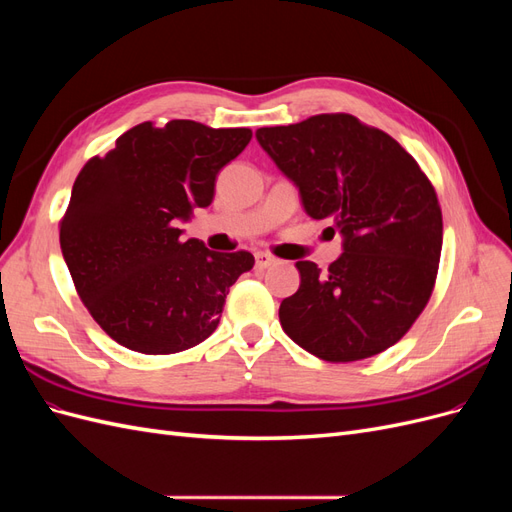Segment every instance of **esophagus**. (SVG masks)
Returning a JSON list of instances; mask_svg holds the SVG:
<instances>
[{
	"label": "esophagus",
	"instance_id": "obj_1",
	"mask_svg": "<svg viewBox=\"0 0 512 512\" xmlns=\"http://www.w3.org/2000/svg\"><path fill=\"white\" fill-rule=\"evenodd\" d=\"M254 258H256V269H269L271 265H275V262H277V258H273L267 252H256Z\"/></svg>",
	"mask_w": 512,
	"mask_h": 512
}]
</instances>
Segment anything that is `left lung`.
I'll list each match as a JSON object with an SVG mask.
<instances>
[{"mask_svg": "<svg viewBox=\"0 0 512 512\" xmlns=\"http://www.w3.org/2000/svg\"><path fill=\"white\" fill-rule=\"evenodd\" d=\"M305 211L342 232L344 254L280 305L284 333L329 363L369 359L404 337L436 286L442 209L431 181L393 136L348 113L256 132Z\"/></svg>", "mask_w": 512, "mask_h": 512, "instance_id": "8db88e82", "label": "left lung"}]
</instances>
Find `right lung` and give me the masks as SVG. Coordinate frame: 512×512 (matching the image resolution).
<instances>
[{
    "label": "right lung",
    "instance_id": "add662e5",
    "mask_svg": "<svg viewBox=\"0 0 512 512\" xmlns=\"http://www.w3.org/2000/svg\"><path fill=\"white\" fill-rule=\"evenodd\" d=\"M250 141V128L145 121L81 168L59 243L87 312L117 344L175 354L218 327L228 288L254 256L181 241L177 220L211 205L215 177Z\"/></svg>",
    "mask_w": 512,
    "mask_h": 512
}]
</instances>
